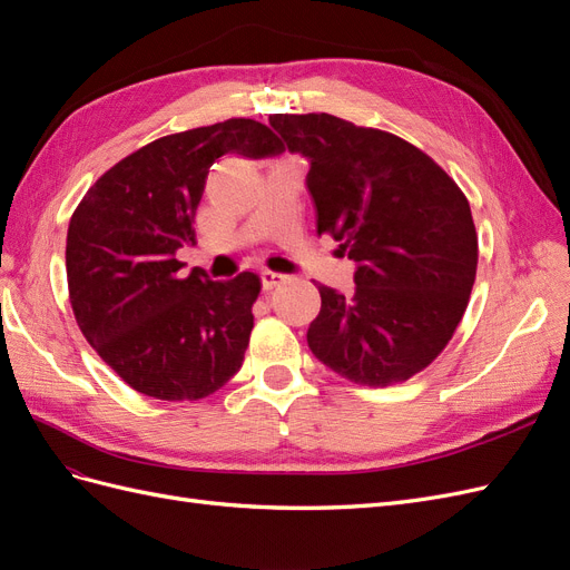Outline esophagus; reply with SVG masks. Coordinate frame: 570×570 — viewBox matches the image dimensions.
I'll use <instances>...</instances> for the list:
<instances>
[{
	"instance_id": "esophagus-1",
	"label": "esophagus",
	"mask_w": 570,
	"mask_h": 570,
	"mask_svg": "<svg viewBox=\"0 0 570 570\" xmlns=\"http://www.w3.org/2000/svg\"><path fill=\"white\" fill-rule=\"evenodd\" d=\"M283 283H285V275H283V273H275V271H264V273H262V285H264L266 292L273 289V287L283 285Z\"/></svg>"
}]
</instances>
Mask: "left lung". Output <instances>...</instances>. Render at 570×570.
<instances>
[{
    "label": "left lung",
    "mask_w": 570,
    "mask_h": 570,
    "mask_svg": "<svg viewBox=\"0 0 570 570\" xmlns=\"http://www.w3.org/2000/svg\"><path fill=\"white\" fill-rule=\"evenodd\" d=\"M289 151L312 161L318 235L356 262L350 297L318 285L314 356L356 385L404 383L433 364L469 306L478 235L461 187L392 132L331 114H271Z\"/></svg>",
    "instance_id": "1"
}]
</instances>
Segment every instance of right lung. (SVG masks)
Wrapping results in <instances>:
<instances>
[{
  "mask_svg": "<svg viewBox=\"0 0 570 570\" xmlns=\"http://www.w3.org/2000/svg\"><path fill=\"white\" fill-rule=\"evenodd\" d=\"M285 147L252 118L159 137L101 176L68 223L66 278L78 327L120 381L164 402H195L245 361L262 292L256 273L183 278L195 212L220 157L264 159Z\"/></svg>",
  "mask_w": 570,
  "mask_h": 570,
  "instance_id": "obj_1",
  "label": "right lung"
}]
</instances>
